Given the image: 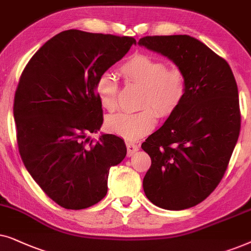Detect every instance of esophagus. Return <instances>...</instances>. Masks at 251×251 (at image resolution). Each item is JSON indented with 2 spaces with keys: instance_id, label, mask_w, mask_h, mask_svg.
Masks as SVG:
<instances>
[{
  "instance_id": "esophagus-1",
  "label": "esophagus",
  "mask_w": 251,
  "mask_h": 251,
  "mask_svg": "<svg viewBox=\"0 0 251 251\" xmlns=\"http://www.w3.org/2000/svg\"><path fill=\"white\" fill-rule=\"evenodd\" d=\"M126 148H127V156H132L133 153L139 150V147L132 141H126Z\"/></svg>"
}]
</instances>
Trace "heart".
Here are the masks:
<instances>
[{
  "instance_id": "1",
  "label": "heart",
  "mask_w": 251,
  "mask_h": 251,
  "mask_svg": "<svg viewBox=\"0 0 251 251\" xmlns=\"http://www.w3.org/2000/svg\"><path fill=\"white\" fill-rule=\"evenodd\" d=\"M126 83L141 86L136 112H118L106 119V128L125 139L136 140L155 127L157 113L171 116L187 94V76L179 66H170L151 56L135 53L119 68ZM95 93L103 108L112 111L118 104L119 85L110 73H102L95 82Z\"/></svg>"
}]
</instances>
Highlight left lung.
<instances>
[{
    "mask_svg": "<svg viewBox=\"0 0 251 251\" xmlns=\"http://www.w3.org/2000/svg\"><path fill=\"white\" fill-rule=\"evenodd\" d=\"M140 46L169 57L187 76V94L141 148L151 165L143 190L153 204L183 210L222 181L241 127L238 86L228 63L189 35H153Z\"/></svg>",
    "mask_w": 251,
    "mask_h": 251,
    "instance_id": "8db88e82",
    "label": "left lung"
}]
</instances>
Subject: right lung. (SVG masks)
I'll list each match as a JSON object with an SVG mask.
<instances>
[{"label":"right lung","mask_w":251,"mask_h":251,"mask_svg":"<svg viewBox=\"0 0 251 251\" xmlns=\"http://www.w3.org/2000/svg\"><path fill=\"white\" fill-rule=\"evenodd\" d=\"M136 41L132 36L68 29L48 40L23 71L13 117L17 145L43 192L70 210L96 204L108 192L111 166L126 156L123 139L88 138L103 124L95 82Z\"/></svg>","instance_id":"obj_1"}]
</instances>
